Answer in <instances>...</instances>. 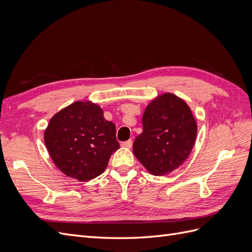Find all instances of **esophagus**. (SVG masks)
Segmentation results:
<instances>
[{
	"mask_svg": "<svg viewBox=\"0 0 252 252\" xmlns=\"http://www.w3.org/2000/svg\"><path fill=\"white\" fill-rule=\"evenodd\" d=\"M121 146L124 147V148H131V146H132V141H131V140H128V141H126V142H123V143L121 144Z\"/></svg>",
	"mask_w": 252,
	"mask_h": 252,
	"instance_id": "obj_1",
	"label": "esophagus"
}]
</instances>
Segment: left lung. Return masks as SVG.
Masks as SVG:
<instances>
[{
	"label": "left lung",
	"mask_w": 252,
	"mask_h": 252,
	"mask_svg": "<svg viewBox=\"0 0 252 252\" xmlns=\"http://www.w3.org/2000/svg\"><path fill=\"white\" fill-rule=\"evenodd\" d=\"M142 122L143 132L133 143L136 158L154 175L179 168L191 152L197 132L186 102L172 94H163L147 105Z\"/></svg>",
	"instance_id": "left-lung-1"
}]
</instances>
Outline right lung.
Listing matches in <instances>:
<instances>
[{"label": "right lung", "mask_w": 252, "mask_h": 252, "mask_svg": "<svg viewBox=\"0 0 252 252\" xmlns=\"http://www.w3.org/2000/svg\"><path fill=\"white\" fill-rule=\"evenodd\" d=\"M44 142L58 168L81 182L102 174L120 148L116 125L90 101H77L57 112L45 129Z\"/></svg>", "instance_id": "add662e5"}]
</instances>
